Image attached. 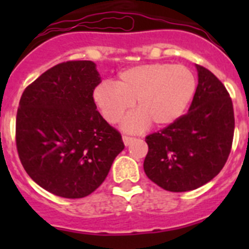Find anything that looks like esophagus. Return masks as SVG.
<instances>
[{"label": "esophagus", "instance_id": "1", "mask_svg": "<svg viewBox=\"0 0 249 249\" xmlns=\"http://www.w3.org/2000/svg\"><path fill=\"white\" fill-rule=\"evenodd\" d=\"M122 140H123V143L126 144V146H128V144H131L132 142L135 141V138H133V137H129V136H123Z\"/></svg>", "mask_w": 249, "mask_h": 249}]
</instances>
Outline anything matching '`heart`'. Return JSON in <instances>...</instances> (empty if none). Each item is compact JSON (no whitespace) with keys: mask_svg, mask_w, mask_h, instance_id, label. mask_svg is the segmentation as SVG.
I'll return each mask as SVG.
<instances>
[{"mask_svg":"<svg viewBox=\"0 0 249 249\" xmlns=\"http://www.w3.org/2000/svg\"><path fill=\"white\" fill-rule=\"evenodd\" d=\"M197 89L191 68L171 63H147L127 68L116 82L103 81L93 89V101L109 123H117L133 103L138 111L127 116L123 128L137 132L152 122L175 123L186 112Z\"/></svg>","mask_w":249,"mask_h":249,"instance_id":"b5f03b06","label":"heart"}]
</instances>
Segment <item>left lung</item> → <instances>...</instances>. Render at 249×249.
Here are the masks:
<instances>
[{"instance_id": "obj_1", "label": "left lung", "mask_w": 249, "mask_h": 249, "mask_svg": "<svg viewBox=\"0 0 249 249\" xmlns=\"http://www.w3.org/2000/svg\"><path fill=\"white\" fill-rule=\"evenodd\" d=\"M198 86L190 109L175 123L146 137L147 177L169 192L203 186L221 172L234 133L232 100L223 83L197 65Z\"/></svg>"}]
</instances>
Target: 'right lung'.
<instances>
[{
  "mask_svg": "<svg viewBox=\"0 0 249 249\" xmlns=\"http://www.w3.org/2000/svg\"><path fill=\"white\" fill-rule=\"evenodd\" d=\"M100 83L92 61H67L47 70L22 93L16 117L19 160L52 195H91L124 148L121 133L106 122L93 101Z\"/></svg>",
  "mask_w": 249,
  "mask_h": 249,
  "instance_id": "obj_1",
  "label": "right lung"
}]
</instances>
